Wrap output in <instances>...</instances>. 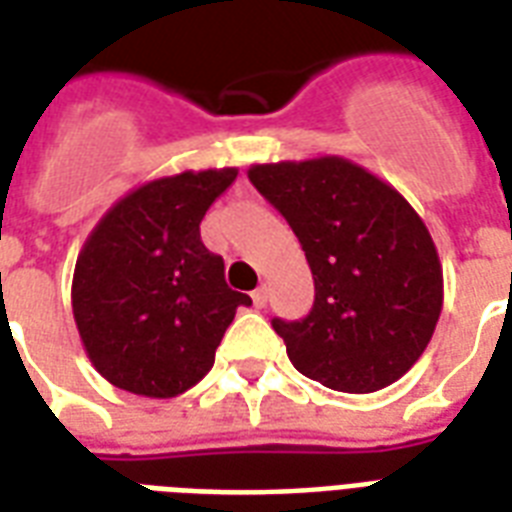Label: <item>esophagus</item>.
<instances>
[{"label": "esophagus", "mask_w": 512, "mask_h": 512, "mask_svg": "<svg viewBox=\"0 0 512 512\" xmlns=\"http://www.w3.org/2000/svg\"><path fill=\"white\" fill-rule=\"evenodd\" d=\"M252 304H255V309H263V306L268 304V290H266V287H257L255 293H252Z\"/></svg>", "instance_id": "34e87169"}]
</instances>
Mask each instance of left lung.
I'll list each match as a JSON object with an SVG mask.
<instances>
[{
  "label": "left lung",
  "instance_id": "8db88e82",
  "mask_svg": "<svg viewBox=\"0 0 512 512\" xmlns=\"http://www.w3.org/2000/svg\"><path fill=\"white\" fill-rule=\"evenodd\" d=\"M246 176L312 268V312L274 320L295 369L347 393L380 391L410 372L442 312V263L418 211L344 157L252 165Z\"/></svg>",
  "mask_w": 512,
  "mask_h": 512
}]
</instances>
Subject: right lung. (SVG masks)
<instances>
[{
  "label": "right lung",
  "mask_w": 512,
  "mask_h": 512,
  "mask_svg": "<svg viewBox=\"0 0 512 512\" xmlns=\"http://www.w3.org/2000/svg\"><path fill=\"white\" fill-rule=\"evenodd\" d=\"M236 168L184 170L116 200L83 244L73 317L105 380L149 399L189 391L214 366L227 325L252 298L230 290L225 260L200 241L208 206Z\"/></svg>",
  "instance_id": "1"
}]
</instances>
